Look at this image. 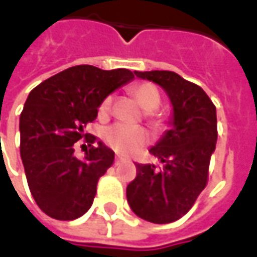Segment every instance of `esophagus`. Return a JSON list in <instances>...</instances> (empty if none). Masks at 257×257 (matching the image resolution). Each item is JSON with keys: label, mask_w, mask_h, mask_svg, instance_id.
Masks as SVG:
<instances>
[{"label": "esophagus", "mask_w": 257, "mask_h": 257, "mask_svg": "<svg viewBox=\"0 0 257 257\" xmlns=\"http://www.w3.org/2000/svg\"><path fill=\"white\" fill-rule=\"evenodd\" d=\"M121 162H122V160H121V158H118V157H115V161H114V165H115V167H118V165H121Z\"/></svg>", "instance_id": "34e87169"}]
</instances>
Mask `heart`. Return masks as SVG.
Instances as JSON below:
<instances>
[{"label": "heart", "mask_w": 257, "mask_h": 257, "mask_svg": "<svg viewBox=\"0 0 257 257\" xmlns=\"http://www.w3.org/2000/svg\"><path fill=\"white\" fill-rule=\"evenodd\" d=\"M132 93L136 97V100L139 101L140 106L149 112V121L151 125L157 129L161 128L164 125L161 117L153 114V111H156L161 104V96L156 86L151 84H139L134 86ZM110 104H111V97L107 96L106 99L101 101L99 112L106 114L110 108ZM103 139L106 142V145L115 153H119L122 156H132L147 145L149 136L145 129L117 123L104 131Z\"/></svg>", "instance_id": "1"}]
</instances>
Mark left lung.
<instances>
[{"mask_svg":"<svg viewBox=\"0 0 257 257\" xmlns=\"http://www.w3.org/2000/svg\"><path fill=\"white\" fill-rule=\"evenodd\" d=\"M167 92L173 107L172 128L150 149L161 167L135 164L136 178L126 187L135 215L157 224L179 220L208 183L217 140L216 107L198 85L173 71H135Z\"/></svg>","mask_w":257,"mask_h":257,"instance_id":"1","label":"left lung"}]
</instances>
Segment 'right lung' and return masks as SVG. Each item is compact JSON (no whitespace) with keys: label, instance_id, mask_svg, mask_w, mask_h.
Listing matches in <instances>:
<instances>
[{"label":"right lung","instance_id":"right-lung-1","mask_svg":"<svg viewBox=\"0 0 257 257\" xmlns=\"http://www.w3.org/2000/svg\"><path fill=\"white\" fill-rule=\"evenodd\" d=\"M126 68L101 70L74 66L31 90L20 114V157L33 198L58 220H74L88 212L96 186L114 162V151L84 129L97 117L101 101L132 81ZM90 146L84 160L73 156V143ZM85 146V145H84Z\"/></svg>","mask_w":257,"mask_h":257}]
</instances>
